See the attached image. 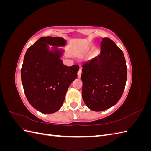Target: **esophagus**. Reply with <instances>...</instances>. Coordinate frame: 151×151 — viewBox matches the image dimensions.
Returning a JSON list of instances; mask_svg holds the SVG:
<instances>
[{"instance_id":"obj_1","label":"esophagus","mask_w":151,"mask_h":151,"mask_svg":"<svg viewBox=\"0 0 151 151\" xmlns=\"http://www.w3.org/2000/svg\"><path fill=\"white\" fill-rule=\"evenodd\" d=\"M81 73H82V71H81V68L79 70L78 72H77V76H78V77H79V78H80V77H81Z\"/></svg>"}]
</instances>
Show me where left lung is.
Wrapping results in <instances>:
<instances>
[{
	"instance_id": "8db88e82",
	"label": "left lung",
	"mask_w": 151,
	"mask_h": 151,
	"mask_svg": "<svg viewBox=\"0 0 151 151\" xmlns=\"http://www.w3.org/2000/svg\"><path fill=\"white\" fill-rule=\"evenodd\" d=\"M82 67V96L86 106L101 111L116 104L125 89L127 68L124 55L114 42L103 38L100 55Z\"/></svg>"
}]
</instances>
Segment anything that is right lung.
I'll return each mask as SVG.
<instances>
[{
	"mask_svg": "<svg viewBox=\"0 0 151 151\" xmlns=\"http://www.w3.org/2000/svg\"><path fill=\"white\" fill-rule=\"evenodd\" d=\"M66 43L63 38L42 37L26 52L21 70L22 84L29 103L41 113L57 111L77 77L79 65H63L60 57L64 50L56 47ZM48 45L53 46L51 50Z\"/></svg>",
	"mask_w": 151,
	"mask_h": 151,
	"instance_id": "add662e5",
	"label": "right lung"
}]
</instances>
